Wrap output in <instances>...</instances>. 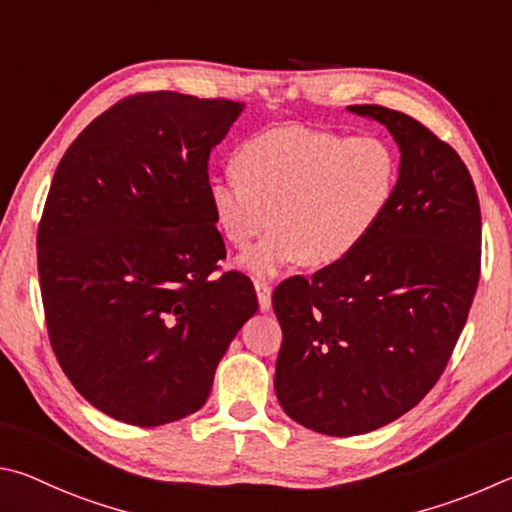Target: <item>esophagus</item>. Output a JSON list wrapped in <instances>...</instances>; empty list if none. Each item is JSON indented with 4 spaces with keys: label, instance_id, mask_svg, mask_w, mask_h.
Segmentation results:
<instances>
[{
    "label": "esophagus",
    "instance_id": "esophagus-1",
    "mask_svg": "<svg viewBox=\"0 0 512 512\" xmlns=\"http://www.w3.org/2000/svg\"><path fill=\"white\" fill-rule=\"evenodd\" d=\"M254 288H256V297H258V306L261 310H270L272 308V285L265 283V281H254Z\"/></svg>",
    "mask_w": 512,
    "mask_h": 512
}]
</instances>
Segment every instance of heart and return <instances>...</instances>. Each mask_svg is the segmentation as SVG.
I'll return each instance as SVG.
<instances>
[{
  "mask_svg": "<svg viewBox=\"0 0 512 512\" xmlns=\"http://www.w3.org/2000/svg\"><path fill=\"white\" fill-rule=\"evenodd\" d=\"M236 177L213 179L209 209L238 258L254 276H274L306 263L326 270L364 247L391 211L400 161L378 134L285 125L249 137L233 157Z\"/></svg>",
  "mask_w": 512,
  "mask_h": 512,
  "instance_id": "obj_1",
  "label": "heart"
}]
</instances>
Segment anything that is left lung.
<instances>
[{
    "label": "left lung",
    "instance_id": "8db88e82",
    "mask_svg": "<svg viewBox=\"0 0 512 512\" xmlns=\"http://www.w3.org/2000/svg\"><path fill=\"white\" fill-rule=\"evenodd\" d=\"M348 110L400 148L391 211L360 251L274 290L283 330L274 389L312 432L357 436L423 400L445 371L481 272L477 188L456 150L382 105Z\"/></svg>",
    "mask_w": 512,
    "mask_h": 512
}]
</instances>
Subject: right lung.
<instances>
[{"instance_id": "obj_1", "label": "right lung", "mask_w": 512, "mask_h": 512, "mask_svg": "<svg viewBox=\"0 0 512 512\" xmlns=\"http://www.w3.org/2000/svg\"><path fill=\"white\" fill-rule=\"evenodd\" d=\"M227 98L146 92L87 125L62 155L38 227L51 348L89 405L157 427L209 398L231 339L256 315L209 209V155L242 112Z\"/></svg>"}]
</instances>
